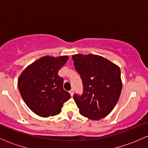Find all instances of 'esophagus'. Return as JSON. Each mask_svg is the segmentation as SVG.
Returning <instances> with one entry per match:
<instances>
[{
    "label": "esophagus",
    "instance_id": "34e87169",
    "mask_svg": "<svg viewBox=\"0 0 148 148\" xmlns=\"http://www.w3.org/2000/svg\"><path fill=\"white\" fill-rule=\"evenodd\" d=\"M69 93L70 95H71V96H73V95H74V89H71V90L69 91Z\"/></svg>",
    "mask_w": 148,
    "mask_h": 148
}]
</instances>
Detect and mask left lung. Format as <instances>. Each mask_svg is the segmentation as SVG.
Wrapping results in <instances>:
<instances>
[{"label": "left lung", "instance_id": "left-lung-1", "mask_svg": "<svg viewBox=\"0 0 148 148\" xmlns=\"http://www.w3.org/2000/svg\"><path fill=\"white\" fill-rule=\"evenodd\" d=\"M72 59L83 84L82 95L73 97L79 113L92 120L104 118L120 98L122 86L120 67L95 54H75Z\"/></svg>", "mask_w": 148, "mask_h": 148}]
</instances>
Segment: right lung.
I'll list each match as a JSON object with an SVG mask.
<instances>
[{
    "label": "right lung",
    "mask_w": 148,
    "mask_h": 148,
    "mask_svg": "<svg viewBox=\"0 0 148 148\" xmlns=\"http://www.w3.org/2000/svg\"><path fill=\"white\" fill-rule=\"evenodd\" d=\"M68 56H45L28 65L18 79V87L26 105L35 114L48 117L59 114L71 95L58 75Z\"/></svg>",
    "instance_id": "1"
}]
</instances>
